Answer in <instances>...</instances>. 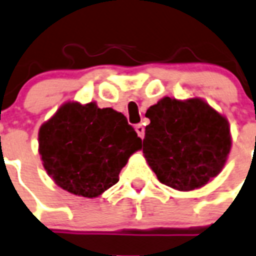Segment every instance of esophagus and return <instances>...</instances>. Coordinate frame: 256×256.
<instances>
[{"instance_id": "obj_1", "label": "esophagus", "mask_w": 256, "mask_h": 256, "mask_svg": "<svg viewBox=\"0 0 256 256\" xmlns=\"http://www.w3.org/2000/svg\"><path fill=\"white\" fill-rule=\"evenodd\" d=\"M135 132H136V134H138L140 138H144V128H143L142 124H136V126H135Z\"/></svg>"}]
</instances>
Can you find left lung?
Returning <instances> with one entry per match:
<instances>
[{
	"label": "left lung",
	"mask_w": 256,
	"mask_h": 256,
	"mask_svg": "<svg viewBox=\"0 0 256 256\" xmlns=\"http://www.w3.org/2000/svg\"><path fill=\"white\" fill-rule=\"evenodd\" d=\"M146 117L143 155L160 182L189 192L225 167L232 144L229 121L205 100L163 97Z\"/></svg>",
	"instance_id": "8db88e82"
}]
</instances>
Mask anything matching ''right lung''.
I'll use <instances>...</instances> for the list:
<instances>
[{"mask_svg":"<svg viewBox=\"0 0 256 256\" xmlns=\"http://www.w3.org/2000/svg\"><path fill=\"white\" fill-rule=\"evenodd\" d=\"M38 151L55 184L76 196L94 198L120 180L142 139L124 114L94 101L64 102L42 124Z\"/></svg>","mask_w":256,"mask_h":256,"instance_id":"add662e5","label":"right lung"}]
</instances>
